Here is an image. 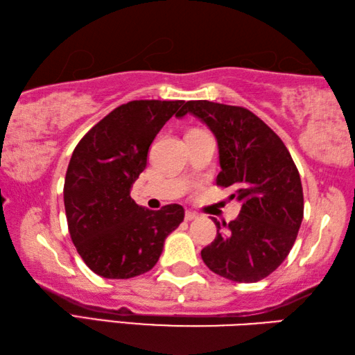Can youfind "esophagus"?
Returning <instances> with one entry per match:
<instances>
[{
	"mask_svg": "<svg viewBox=\"0 0 355 355\" xmlns=\"http://www.w3.org/2000/svg\"><path fill=\"white\" fill-rule=\"evenodd\" d=\"M195 218H198V214L191 212V210H187V212H185V221H191Z\"/></svg>",
	"mask_w": 355,
	"mask_h": 355,
	"instance_id": "esophagus-1",
	"label": "esophagus"
}]
</instances>
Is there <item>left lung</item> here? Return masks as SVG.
I'll return each mask as SVG.
<instances>
[{
	"mask_svg": "<svg viewBox=\"0 0 355 355\" xmlns=\"http://www.w3.org/2000/svg\"><path fill=\"white\" fill-rule=\"evenodd\" d=\"M206 123L218 143L216 185L234 187L241 202L237 220L216 221V237L201 251L215 275L234 282L270 276L295 245L304 216L301 178L287 146L251 110L201 99L187 101L176 116Z\"/></svg>",
	"mask_w": 355,
	"mask_h": 355,
	"instance_id": "left-lung-1",
	"label": "left lung"
}]
</instances>
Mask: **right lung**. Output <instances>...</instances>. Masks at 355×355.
Instances as JSON below:
<instances>
[{"instance_id":"add662e5","label":"right lung","mask_w":355,"mask_h":355,"mask_svg":"<svg viewBox=\"0 0 355 355\" xmlns=\"http://www.w3.org/2000/svg\"><path fill=\"white\" fill-rule=\"evenodd\" d=\"M182 105L159 99L121 104L74 148L64 185L68 231L98 276L130 279L149 271L165 239L184 221L179 204L149 210L130 198L153 140Z\"/></svg>"}]
</instances>
